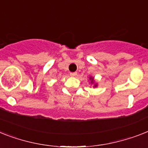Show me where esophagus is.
<instances>
[{"mask_svg":"<svg viewBox=\"0 0 148 148\" xmlns=\"http://www.w3.org/2000/svg\"><path fill=\"white\" fill-rule=\"evenodd\" d=\"M77 72H71V73L70 74V75L72 77H75V76H77Z\"/></svg>","mask_w":148,"mask_h":148,"instance_id":"esophagus-1","label":"esophagus"}]
</instances>
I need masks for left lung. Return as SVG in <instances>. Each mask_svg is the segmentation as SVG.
I'll use <instances>...</instances> for the list:
<instances>
[{"label": "left lung", "mask_w": 148, "mask_h": 148, "mask_svg": "<svg viewBox=\"0 0 148 148\" xmlns=\"http://www.w3.org/2000/svg\"><path fill=\"white\" fill-rule=\"evenodd\" d=\"M90 80H91V84H94V79H93V77H90ZM96 86H97V84H94V87H96Z\"/></svg>", "instance_id": "1"}]
</instances>
